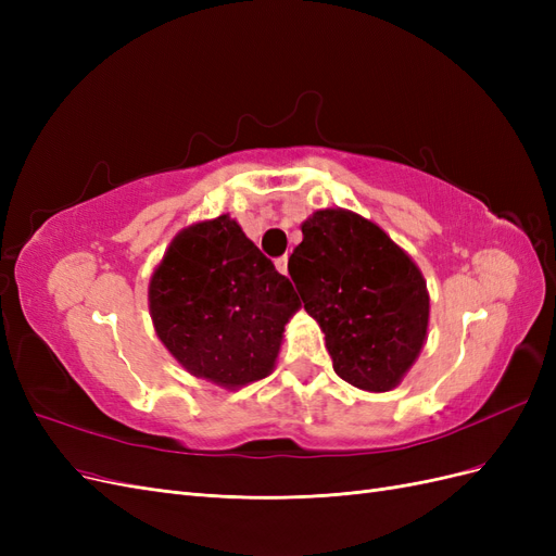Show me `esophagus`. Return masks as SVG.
Instances as JSON below:
<instances>
[{"instance_id": "1", "label": "esophagus", "mask_w": 556, "mask_h": 556, "mask_svg": "<svg viewBox=\"0 0 556 556\" xmlns=\"http://www.w3.org/2000/svg\"><path fill=\"white\" fill-rule=\"evenodd\" d=\"M276 268L282 276H288V255H282V257L276 260Z\"/></svg>"}]
</instances>
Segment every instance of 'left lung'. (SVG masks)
<instances>
[{
  "label": "left lung",
  "instance_id": "8db88e82",
  "mask_svg": "<svg viewBox=\"0 0 556 556\" xmlns=\"http://www.w3.org/2000/svg\"><path fill=\"white\" fill-rule=\"evenodd\" d=\"M288 262L333 371L366 392L399 384L427 339L429 294L415 262L364 217L327 208L301 225Z\"/></svg>",
  "mask_w": 556,
  "mask_h": 556
}]
</instances>
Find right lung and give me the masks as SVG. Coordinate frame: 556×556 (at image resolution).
I'll list each match as a JSON object with an SVG mask.
<instances>
[{
	"mask_svg": "<svg viewBox=\"0 0 556 556\" xmlns=\"http://www.w3.org/2000/svg\"><path fill=\"white\" fill-rule=\"evenodd\" d=\"M148 299L166 350L192 376L229 390L271 374L301 306L292 282L229 215L178 233Z\"/></svg>",
	"mask_w": 556,
	"mask_h": 556,
	"instance_id": "obj_1",
	"label": "right lung"
}]
</instances>
